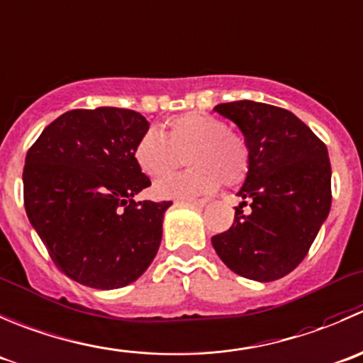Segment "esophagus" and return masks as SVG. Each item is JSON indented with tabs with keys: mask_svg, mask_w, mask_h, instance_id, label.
<instances>
[{
	"mask_svg": "<svg viewBox=\"0 0 363 363\" xmlns=\"http://www.w3.org/2000/svg\"><path fill=\"white\" fill-rule=\"evenodd\" d=\"M178 203L190 204V206H196V208H204L208 204V201L206 199H180Z\"/></svg>",
	"mask_w": 363,
	"mask_h": 363,
	"instance_id": "esophagus-1",
	"label": "esophagus"
}]
</instances>
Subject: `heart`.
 <instances>
[{
	"instance_id": "1",
	"label": "heart",
	"mask_w": 363,
	"mask_h": 363,
	"mask_svg": "<svg viewBox=\"0 0 363 363\" xmlns=\"http://www.w3.org/2000/svg\"><path fill=\"white\" fill-rule=\"evenodd\" d=\"M191 169L180 177L168 179L181 165L182 157ZM139 169L155 185V194L164 199H194L220 186L236 185L247 177L250 152L245 139L229 130L224 120L204 113H186L171 118L164 134L148 130L134 148Z\"/></svg>"
}]
</instances>
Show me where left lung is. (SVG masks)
I'll use <instances>...</instances> for the list:
<instances>
[{"instance_id": "left-lung-1", "label": "left lung", "mask_w": 363, "mask_h": 363, "mask_svg": "<svg viewBox=\"0 0 363 363\" xmlns=\"http://www.w3.org/2000/svg\"><path fill=\"white\" fill-rule=\"evenodd\" d=\"M238 125L250 152L235 222L211 238L235 274L272 282L307 256L332 206V167L325 143L291 111L238 100L215 106ZM249 214L242 213L246 201Z\"/></svg>"}]
</instances>
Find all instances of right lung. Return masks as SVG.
Segmentation results:
<instances>
[{"label": "right lung", "instance_id": "obj_1", "mask_svg": "<svg viewBox=\"0 0 363 363\" xmlns=\"http://www.w3.org/2000/svg\"><path fill=\"white\" fill-rule=\"evenodd\" d=\"M150 123L120 107L74 109L26 153L24 208L52 263L95 289L138 281L162 240L171 201H134L152 185L134 160Z\"/></svg>", "mask_w": 363, "mask_h": 363}]
</instances>
